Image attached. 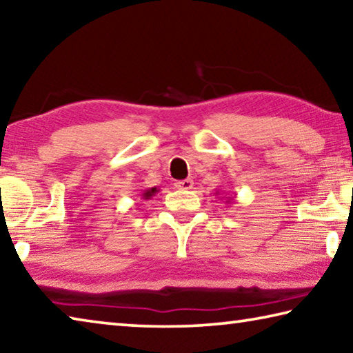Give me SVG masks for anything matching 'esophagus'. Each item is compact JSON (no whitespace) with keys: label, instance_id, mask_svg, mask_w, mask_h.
I'll return each mask as SVG.
<instances>
[{"label":"esophagus","instance_id":"esophagus-1","mask_svg":"<svg viewBox=\"0 0 353 353\" xmlns=\"http://www.w3.org/2000/svg\"><path fill=\"white\" fill-rule=\"evenodd\" d=\"M194 182L191 181V179H183V181H177L176 182V187L181 188V190H191L193 188Z\"/></svg>","mask_w":353,"mask_h":353}]
</instances>
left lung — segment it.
I'll list each match as a JSON object with an SVG mask.
<instances>
[{
  "label": "left lung",
  "mask_w": 353,
  "mask_h": 353,
  "mask_svg": "<svg viewBox=\"0 0 353 353\" xmlns=\"http://www.w3.org/2000/svg\"><path fill=\"white\" fill-rule=\"evenodd\" d=\"M219 194V191H216V196ZM224 198H225V196H224ZM221 199H223V198H221ZM235 201V194L234 196H227V198H225V204H229V202H234Z\"/></svg>",
  "instance_id": "8db88e82"
}]
</instances>
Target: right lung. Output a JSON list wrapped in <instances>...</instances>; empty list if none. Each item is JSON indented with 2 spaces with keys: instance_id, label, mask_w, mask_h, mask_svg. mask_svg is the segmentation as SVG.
Listing matches in <instances>:
<instances>
[{
  "instance_id": "add662e5",
  "label": "right lung",
  "mask_w": 353,
  "mask_h": 353,
  "mask_svg": "<svg viewBox=\"0 0 353 353\" xmlns=\"http://www.w3.org/2000/svg\"><path fill=\"white\" fill-rule=\"evenodd\" d=\"M159 191H160V190H159L157 187H152V188H148V190L143 191V193H141L140 196H141V199H143V201H149V199L152 198V196L157 194Z\"/></svg>"
}]
</instances>
